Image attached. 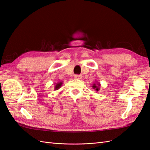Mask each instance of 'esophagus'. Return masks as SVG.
<instances>
[{"label":"esophagus","instance_id":"1","mask_svg":"<svg viewBox=\"0 0 150 150\" xmlns=\"http://www.w3.org/2000/svg\"><path fill=\"white\" fill-rule=\"evenodd\" d=\"M74 78L76 79H81L82 78V75H75Z\"/></svg>","mask_w":150,"mask_h":150}]
</instances>
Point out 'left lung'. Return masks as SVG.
Segmentation results:
<instances>
[{"label":"left lung","instance_id":"left-lung-1","mask_svg":"<svg viewBox=\"0 0 150 150\" xmlns=\"http://www.w3.org/2000/svg\"><path fill=\"white\" fill-rule=\"evenodd\" d=\"M100 83L98 82H96L95 83H94L93 86H92V88L95 90L96 91H98L100 90Z\"/></svg>","mask_w":150,"mask_h":150}]
</instances>
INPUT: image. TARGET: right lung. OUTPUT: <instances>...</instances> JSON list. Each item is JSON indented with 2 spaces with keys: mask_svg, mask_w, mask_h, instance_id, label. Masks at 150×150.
Instances as JSON below:
<instances>
[{
  "mask_svg": "<svg viewBox=\"0 0 150 150\" xmlns=\"http://www.w3.org/2000/svg\"><path fill=\"white\" fill-rule=\"evenodd\" d=\"M62 83H63V82H59L55 83V84L54 86V90L59 89V88H61V86L62 85Z\"/></svg>",
  "mask_w": 150,
  "mask_h": 150,
  "instance_id": "obj_1",
  "label": "right lung"
}]
</instances>
